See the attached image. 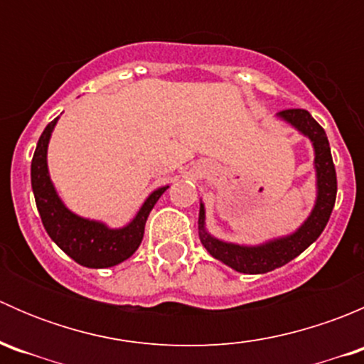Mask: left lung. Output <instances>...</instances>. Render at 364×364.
<instances>
[{"label": "left lung", "instance_id": "left-lung-1", "mask_svg": "<svg viewBox=\"0 0 364 364\" xmlns=\"http://www.w3.org/2000/svg\"><path fill=\"white\" fill-rule=\"evenodd\" d=\"M277 116L280 119L287 121L297 132H301L304 137L311 141L315 151V172H317V199H315V205L311 209L310 216L304 220V223L296 232L266 241V243L257 245V247L227 243V241H220L213 237L205 230V211L204 204L200 203V243L204 245L205 250L211 253L215 259L222 260L223 264L240 271V273L262 274L291 262L292 259H296L299 253H303L321 236L324 227L328 225L333 208H335L336 171L324 128L304 109H285V111L278 112Z\"/></svg>", "mask_w": 364, "mask_h": 364}]
</instances>
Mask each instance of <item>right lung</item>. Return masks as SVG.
Segmentation results:
<instances>
[{"label": "right lung", "instance_id": "right-lung-1", "mask_svg": "<svg viewBox=\"0 0 364 364\" xmlns=\"http://www.w3.org/2000/svg\"><path fill=\"white\" fill-rule=\"evenodd\" d=\"M58 117L42 132L31 160V186L40 218L50 240L77 264L86 267H111L132 257L144 236L146 220L153 205L168 186L149 193L135 218L121 229H111L97 220L82 218L72 213L56 193L47 168V146Z\"/></svg>", "mask_w": 364, "mask_h": 364}]
</instances>
